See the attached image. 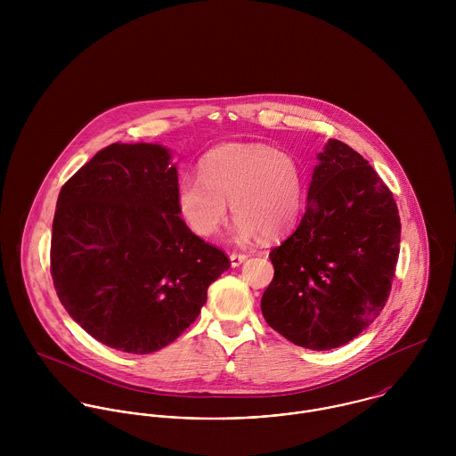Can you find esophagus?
<instances>
[{
	"mask_svg": "<svg viewBox=\"0 0 456 456\" xmlns=\"http://www.w3.org/2000/svg\"><path fill=\"white\" fill-rule=\"evenodd\" d=\"M246 260H248V255H237V253H232V255H230L232 266H240Z\"/></svg>",
	"mask_w": 456,
	"mask_h": 456,
	"instance_id": "obj_1",
	"label": "esophagus"
}]
</instances>
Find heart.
<instances>
[{"label":"heart","instance_id":"1","mask_svg":"<svg viewBox=\"0 0 456 456\" xmlns=\"http://www.w3.org/2000/svg\"><path fill=\"white\" fill-rule=\"evenodd\" d=\"M237 216L232 237L248 242L286 233L298 219L304 177L297 159L261 143H226L200 163V179L177 184L175 203L183 221L198 237H214L228 217Z\"/></svg>","mask_w":456,"mask_h":456}]
</instances>
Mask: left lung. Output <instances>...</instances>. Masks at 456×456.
Segmentation results:
<instances>
[{"mask_svg":"<svg viewBox=\"0 0 456 456\" xmlns=\"http://www.w3.org/2000/svg\"><path fill=\"white\" fill-rule=\"evenodd\" d=\"M398 251L400 217L390 190L363 156L330 138L313 170L305 214L270 251L265 322L313 351L347 344L383 311Z\"/></svg>","mask_w":456,"mask_h":456,"instance_id":"8db88e82","label":"left lung"}]
</instances>
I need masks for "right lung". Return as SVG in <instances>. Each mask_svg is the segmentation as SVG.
I'll use <instances>...</instances> for the list:
<instances>
[{
  "mask_svg": "<svg viewBox=\"0 0 456 456\" xmlns=\"http://www.w3.org/2000/svg\"><path fill=\"white\" fill-rule=\"evenodd\" d=\"M177 184L168 147L116 142L60 191L54 288L71 320L109 347L149 354L168 346L230 268L179 216Z\"/></svg>",
  "mask_w": 456,
  "mask_h": 456,
  "instance_id": "add662e5",
  "label": "right lung"
}]
</instances>
